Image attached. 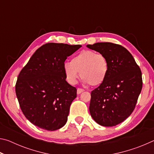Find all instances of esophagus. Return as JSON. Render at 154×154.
<instances>
[{
	"instance_id": "34e87169",
	"label": "esophagus",
	"mask_w": 154,
	"mask_h": 154,
	"mask_svg": "<svg viewBox=\"0 0 154 154\" xmlns=\"http://www.w3.org/2000/svg\"><path fill=\"white\" fill-rule=\"evenodd\" d=\"M83 92H84V90L82 89V88H77V94H80L82 93Z\"/></svg>"
}]
</instances>
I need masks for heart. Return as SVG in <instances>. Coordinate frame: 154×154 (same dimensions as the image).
<instances>
[{
  "instance_id": "1",
  "label": "heart",
  "mask_w": 154,
  "mask_h": 154,
  "mask_svg": "<svg viewBox=\"0 0 154 154\" xmlns=\"http://www.w3.org/2000/svg\"><path fill=\"white\" fill-rule=\"evenodd\" d=\"M107 59L101 54L92 50H83L71 59V64H64L63 70L67 82L75 84L78 77L93 86L105 82L109 72Z\"/></svg>"
}]
</instances>
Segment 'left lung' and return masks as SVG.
I'll use <instances>...</instances> for the list:
<instances>
[{
	"label": "left lung",
	"instance_id": "obj_1",
	"mask_svg": "<svg viewBox=\"0 0 154 154\" xmlns=\"http://www.w3.org/2000/svg\"><path fill=\"white\" fill-rule=\"evenodd\" d=\"M87 48L105 56L109 66L105 82L91 92L90 115L101 126H115L134 111L142 89L141 71L132 54L122 45L96 43Z\"/></svg>",
	"mask_w": 154,
	"mask_h": 154
}]
</instances>
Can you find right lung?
I'll use <instances>...</instances> for the list:
<instances>
[{
	"mask_svg": "<svg viewBox=\"0 0 154 154\" xmlns=\"http://www.w3.org/2000/svg\"><path fill=\"white\" fill-rule=\"evenodd\" d=\"M81 47L46 43L18 75L15 93L20 108L27 119L40 128L53 131L66 123L77 90L66 81L64 62Z\"/></svg>",
	"mask_w": 154,
	"mask_h": 154,
	"instance_id": "add662e5",
	"label": "right lung"
}]
</instances>
